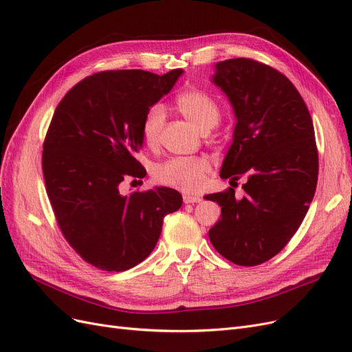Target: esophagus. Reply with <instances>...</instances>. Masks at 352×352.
<instances>
[{"mask_svg": "<svg viewBox=\"0 0 352 352\" xmlns=\"http://www.w3.org/2000/svg\"><path fill=\"white\" fill-rule=\"evenodd\" d=\"M199 201H201L199 197L189 195V194L184 195V202H185V204H195V202H199Z\"/></svg>", "mask_w": 352, "mask_h": 352, "instance_id": "esophagus-1", "label": "esophagus"}]
</instances>
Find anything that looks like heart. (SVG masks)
Returning <instances> with one entry per match:
<instances>
[{
	"instance_id": "obj_1",
	"label": "heart",
	"mask_w": 352,
	"mask_h": 352,
	"mask_svg": "<svg viewBox=\"0 0 352 352\" xmlns=\"http://www.w3.org/2000/svg\"><path fill=\"white\" fill-rule=\"evenodd\" d=\"M177 111L192 123L198 131L208 132L220 122V107L216 100L204 91L185 89L175 98ZM164 126V110L162 105H153L142 122V136L150 146L160 141ZM211 164L204 157H173L154 167L153 176L160 185L176 188L194 194L206 184Z\"/></svg>"
}]
</instances>
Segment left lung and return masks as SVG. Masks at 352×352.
<instances>
[{"label": "left lung", "instance_id": "8db88e82", "mask_svg": "<svg viewBox=\"0 0 352 352\" xmlns=\"http://www.w3.org/2000/svg\"><path fill=\"white\" fill-rule=\"evenodd\" d=\"M214 83L236 114L233 142L220 176L235 190L206 195L221 207L208 232L212 247L238 265H258L279 254L302 223L313 201L318 153L310 111L283 73L252 58L219 63ZM238 185V184H236Z\"/></svg>", "mask_w": 352, "mask_h": 352}]
</instances>
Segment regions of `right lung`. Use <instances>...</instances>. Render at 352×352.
<instances>
[{
	"mask_svg": "<svg viewBox=\"0 0 352 352\" xmlns=\"http://www.w3.org/2000/svg\"><path fill=\"white\" fill-rule=\"evenodd\" d=\"M182 74L107 70L82 79L63 97L44 140L42 172L63 236L82 260L105 272H123L154 250L163 219L180 208L170 188L120 194L142 179L135 158L150 107Z\"/></svg>",
	"mask_w": 352,
	"mask_h": 352,
	"instance_id": "add662e5",
	"label": "right lung"
}]
</instances>
